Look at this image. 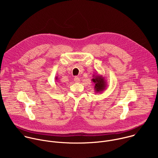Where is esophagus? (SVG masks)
Wrapping results in <instances>:
<instances>
[{"label":"esophagus","mask_w":158,"mask_h":158,"mask_svg":"<svg viewBox=\"0 0 158 158\" xmlns=\"http://www.w3.org/2000/svg\"><path fill=\"white\" fill-rule=\"evenodd\" d=\"M74 81H75V82H80V78L77 76H76L74 77Z\"/></svg>","instance_id":"1"}]
</instances>
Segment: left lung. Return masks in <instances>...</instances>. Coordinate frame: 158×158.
Listing matches in <instances>:
<instances>
[{
  "mask_svg": "<svg viewBox=\"0 0 158 158\" xmlns=\"http://www.w3.org/2000/svg\"><path fill=\"white\" fill-rule=\"evenodd\" d=\"M93 78L91 79L94 84V90L96 93H101L107 87V82L102 75L98 74H93Z\"/></svg>",
  "mask_w": 158,
  "mask_h": 158,
  "instance_id": "1",
  "label": "left lung"
}]
</instances>
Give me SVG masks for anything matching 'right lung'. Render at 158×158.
Returning a JSON list of instances; mask_svg holds the SVG:
<instances>
[{
  "label": "right lung",
  "mask_w": 158,
  "mask_h": 158,
  "mask_svg": "<svg viewBox=\"0 0 158 158\" xmlns=\"http://www.w3.org/2000/svg\"><path fill=\"white\" fill-rule=\"evenodd\" d=\"M55 79H56V81H57V80L59 79H58V77H57V76H56V78H55Z\"/></svg>",
  "instance_id": "right-lung-1"
}]
</instances>
